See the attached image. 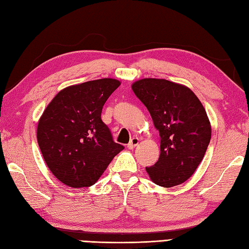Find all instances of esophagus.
<instances>
[{
	"instance_id": "1",
	"label": "esophagus",
	"mask_w": 249,
	"mask_h": 249,
	"mask_svg": "<svg viewBox=\"0 0 249 249\" xmlns=\"http://www.w3.org/2000/svg\"><path fill=\"white\" fill-rule=\"evenodd\" d=\"M138 144H139V138H137V137H133L129 143L127 144V147L129 150H133L134 147H136Z\"/></svg>"
}]
</instances>
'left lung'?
<instances>
[{
  "instance_id": "obj_1",
  "label": "left lung",
  "mask_w": 249,
  "mask_h": 249,
  "mask_svg": "<svg viewBox=\"0 0 249 249\" xmlns=\"http://www.w3.org/2000/svg\"><path fill=\"white\" fill-rule=\"evenodd\" d=\"M131 89L160 131V158L145 168L150 178L165 188L187 181L202 161L212 135L203 105L189 88L166 79H140Z\"/></svg>"
}]
</instances>
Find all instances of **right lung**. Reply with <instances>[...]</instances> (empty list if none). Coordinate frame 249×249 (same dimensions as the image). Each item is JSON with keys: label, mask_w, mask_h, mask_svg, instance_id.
I'll return each instance as SVG.
<instances>
[{"label": "right lung", "mask_w": 249, "mask_h": 249, "mask_svg": "<svg viewBox=\"0 0 249 249\" xmlns=\"http://www.w3.org/2000/svg\"><path fill=\"white\" fill-rule=\"evenodd\" d=\"M121 82L103 78L61 89L41 114L37 142L52 174L72 188L92 186L124 149L102 121L105 103Z\"/></svg>", "instance_id": "add662e5"}]
</instances>
